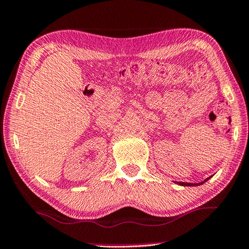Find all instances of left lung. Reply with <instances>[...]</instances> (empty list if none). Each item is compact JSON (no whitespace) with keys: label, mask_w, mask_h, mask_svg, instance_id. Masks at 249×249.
I'll use <instances>...</instances> for the list:
<instances>
[{"label":"left lung","mask_w":249,"mask_h":249,"mask_svg":"<svg viewBox=\"0 0 249 249\" xmlns=\"http://www.w3.org/2000/svg\"><path fill=\"white\" fill-rule=\"evenodd\" d=\"M211 178V177H209V178H206L204 181H202V182H199V183H189V182H176L178 183L180 185H184V187H192V185H200V184H203L204 182H206L209 179Z\"/></svg>","instance_id":"left-lung-1"}]
</instances>
